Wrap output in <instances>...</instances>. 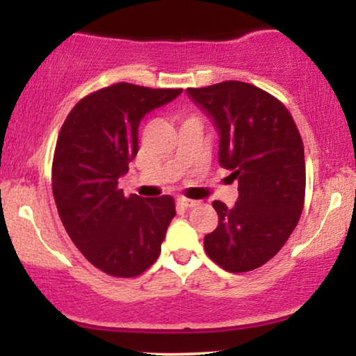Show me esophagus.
I'll list each match as a JSON object with an SVG mask.
<instances>
[{"mask_svg": "<svg viewBox=\"0 0 356 356\" xmlns=\"http://www.w3.org/2000/svg\"><path fill=\"white\" fill-rule=\"evenodd\" d=\"M178 202L181 204L183 207H194L197 204V201H193V199H188V197H184V196H179L178 197Z\"/></svg>", "mask_w": 356, "mask_h": 356, "instance_id": "esophagus-1", "label": "esophagus"}]
</instances>
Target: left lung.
<instances>
[{"mask_svg": "<svg viewBox=\"0 0 356 356\" xmlns=\"http://www.w3.org/2000/svg\"><path fill=\"white\" fill-rule=\"evenodd\" d=\"M188 95L220 134L218 160L238 179V201H213L218 225L204 236L207 256L233 274L264 266L285 245L305 206V147L279 99L241 81L189 87Z\"/></svg>", "mask_w": 356, "mask_h": 356, "instance_id": "obj_1", "label": "left lung"}]
</instances>
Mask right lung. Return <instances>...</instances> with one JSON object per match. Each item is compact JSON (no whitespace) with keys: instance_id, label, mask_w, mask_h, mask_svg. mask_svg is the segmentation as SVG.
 Wrapping results in <instances>:
<instances>
[{"instance_id":"add662e5","label":"right lung","mask_w":356,"mask_h":356,"mask_svg":"<svg viewBox=\"0 0 356 356\" xmlns=\"http://www.w3.org/2000/svg\"><path fill=\"white\" fill-rule=\"evenodd\" d=\"M181 92L118 82L81 99L61 126L51 165L58 213L77 250L105 274L138 277L160 254L175 199L126 197L118 178L138 154L144 115Z\"/></svg>"}]
</instances>
